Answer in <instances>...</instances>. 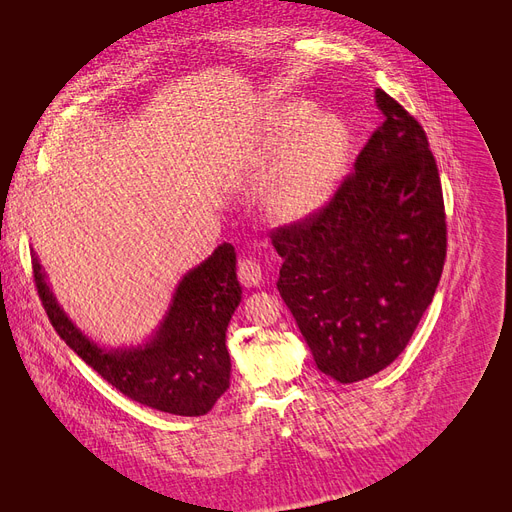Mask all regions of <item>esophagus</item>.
<instances>
[{"mask_svg": "<svg viewBox=\"0 0 512 512\" xmlns=\"http://www.w3.org/2000/svg\"><path fill=\"white\" fill-rule=\"evenodd\" d=\"M238 280L242 286H259L261 282V265L253 259L247 257L238 263Z\"/></svg>", "mask_w": 512, "mask_h": 512, "instance_id": "obj_1", "label": "esophagus"}]
</instances>
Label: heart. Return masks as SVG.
I'll return each mask as SVG.
<instances>
[{
  "instance_id": "obj_1",
  "label": "heart",
  "mask_w": 512,
  "mask_h": 512,
  "mask_svg": "<svg viewBox=\"0 0 512 512\" xmlns=\"http://www.w3.org/2000/svg\"><path fill=\"white\" fill-rule=\"evenodd\" d=\"M309 103L282 105L267 126V157L280 164L267 209L282 224L303 222L334 197L348 161V134L334 116H312Z\"/></svg>"
}]
</instances>
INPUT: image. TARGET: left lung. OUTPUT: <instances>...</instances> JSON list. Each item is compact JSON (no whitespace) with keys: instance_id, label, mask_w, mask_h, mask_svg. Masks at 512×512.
I'll use <instances>...</instances> for the list:
<instances>
[{"instance_id":"obj_1","label":"left lung","mask_w":512,"mask_h":512,"mask_svg":"<svg viewBox=\"0 0 512 512\" xmlns=\"http://www.w3.org/2000/svg\"><path fill=\"white\" fill-rule=\"evenodd\" d=\"M384 114L324 209L272 230L278 290L313 359L340 384L405 351L446 259V213L423 126L375 89Z\"/></svg>"}]
</instances>
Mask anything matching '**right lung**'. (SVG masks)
I'll return each instance as SVG.
<instances>
[{
    "instance_id": "add662e5",
    "label": "right lung",
    "mask_w": 512,
    "mask_h": 512,
    "mask_svg": "<svg viewBox=\"0 0 512 512\" xmlns=\"http://www.w3.org/2000/svg\"><path fill=\"white\" fill-rule=\"evenodd\" d=\"M33 276L43 309L60 338L130 400L172 415L199 417L228 390L226 330L242 299L230 242L180 280L166 319L155 336L137 348L105 351L80 332L49 290L35 253Z\"/></svg>"
}]
</instances>
